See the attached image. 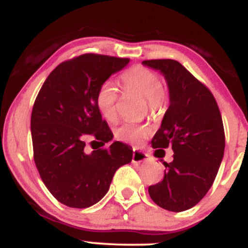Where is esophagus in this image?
<instances>
[{
    "mask_svg": "<svg viewBox=\"0 0 248 248\" xmlns=\"http://www.w3.org/2000/svg\"><path fill=\"white\" fill-rule=\"evenodd\" d=\"M149 161V156L147 154H144L143 152L138 149L133 150V158L132 162L133 163H142V162H148Z\"/></svg>",
    "mask_w": 248,
    "mask_h": 248,
    "instance_id": "obj_1",
    "label": "esophagus"
}]
</instances>
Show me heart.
Returning a JSON list of instances; mask_svg holds the SVG:
<instances>
[{
    "mask_svg": "<svg viewBox=\"0 0 248 248\" xmlns=\"http://www.w3.org/2000/svg\"><path fill=\"white\" fill-rule=\"evenodd\" d=\"M120 82L126 90L135 91L139 94L144 96L147 106L152 112H156L163 106L166 100V88L155 71L142 65H136L122 73L120 76ZM116 102H118V90L112 82H104L96 91L95 106L99 113L106 120H115ZM114 134L119 141L140 144L149 134V128L144 124L124 122L116 128Z\"/></svg>",
    "mask_w": 248,
    "mask_h": 248,
    "instance_id": "1",
    "label": "heart"
}]
</instances>
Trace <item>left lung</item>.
<instances>
[{"mask_svg":"<svg viewBox=\"0 0 248 248\" xmlns=\"http://www.w3.org/2000/svg\"><path fill=\"white\" fill-rule=\"evenodd\" d=\"M142 64L158 70L169 87L170 105L152 144L171 147L173 161L163 162V179L148 187L154 203L168 211L191 209L206 195L224 156L225 133L211 91L173 59H152ZM158 157V156H157Z\"/></svg>","mask_w":248,"mask_h":248,"instance_id":"left-lung-1","label":"left lung"}]
</instances>
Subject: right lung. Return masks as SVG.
<instances>
[{
    "instance_id": "add662e5",
    "label": "right lung",
    "mask_w": 248,
    "mask_h": 248,
    "mask_svg": "<svg viewBox=\"0 0 248 248\" xmlns=\"http://www.w3.org/2000/svg\"><path fill=\"white\" fill-rule=\"evenodd\" d=\"M128 58L85 53L50 73L31 113L33 160L43 183L64 205L86 209L106 195L116 170L129 163L132 147L115 141L95 106L98 88ZM94 151L87 153V141Z\"/></svg>"
}]
</instances>
